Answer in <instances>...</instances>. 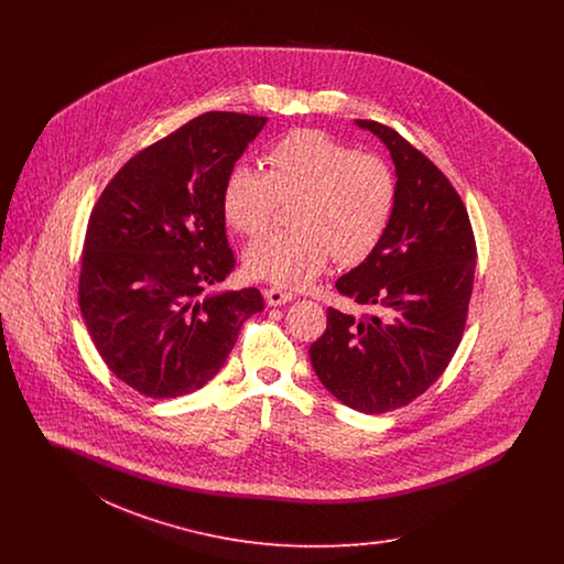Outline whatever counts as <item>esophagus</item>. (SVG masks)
<instances>
[{
  "instance_id": "obj_1",
  "label": "esophagus",
  "mask_w": 564,
  "mask_h": 564,
  "mask_svg": "<svg viewBox=\"0 0 564 564\" xmlns=\"http://www.w3.org/2000/svg\"><path fill=\"white\" fill-rule=\"evenodd\" d=\"M264 295H267L270 306H281V304H288L294 300L292 292H285L281 288H269V290H264Z\"/></svg>"
}]
</instances>
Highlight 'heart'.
I'll return each mask as SVG.
<instances>
[{"mask_svg": "<svg viewBox=\"0 0 564 564\" xmlns=\"http://www.w3.org/2000/svg\"><path fill=\"white\" fill-rule=\"evenodd\" d=\"M267 166L235 164L221 189L228 224L247 237L262 235L281 203L296 200L290 212L295 228L270 232L247 249L249 274L302 288L332 256L343 264L361 262L382 241L398 205V180L382 159L300 129L270 145Z\"/></svg>", "mask_w": 564, "mask_h": 564, "instance_id": "b5f03b06", "label": "heart"}]
</instances>
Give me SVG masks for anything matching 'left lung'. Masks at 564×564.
<instances>
[{
  "instance_id": "1",
  "label": "left lung",
  "mask_w": 564,
  "mask_h": 564,
  "mask_svg": "<svg viewBox=\"0 0 564 564\" xmlns=\"http://www.w3.org/2000/svg\"><path fill=\"white\" fill-rule=\"evenodd\" d=\"M395 162L398 205L375 251L336 281L375 315L327 308L308 355L323 387L366 414L398 410L444 375L463 338L476 272V239L451 180L408 139L357 120Z\"/></svg>"
}]
</instances>
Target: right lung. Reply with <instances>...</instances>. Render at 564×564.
Segmentation results:
<instances>
[{
	"instance_id": "right-lung-1",
	"label": "right lung",
	"mask_w": 564,
	"mask_h": 564,
	"mask_svg": "<svg viewBox=\"0 0 564 564\" xmlns=\"http://www.w3.org/2000/svg\"><path fill=\"white\" fill-rule=\"evenodd\" d=\"M269 118L207 111L137 152L88 219L78 302L109 370L145 398L200 389L264 308L260 290L205 294L237 264L226 239L228 171Z\"/></svg>"
}]
</instances>
